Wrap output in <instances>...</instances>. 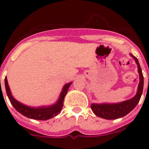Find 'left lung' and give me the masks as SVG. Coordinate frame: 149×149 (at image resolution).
<instances>
[{
  "instance_id": "8db88e82",
  "label": "left lung",
  "mask_w": 149,
  "mask_h": 149,
  "mask_svg": "<svg viewBox=\"0 0 149 149\" xmlns=\"http://www.w3.org/2000/svg\"><path fill=\"white\" fill-rule=\"evenodd\" d=\"M132 57L135 59L138 65V70L140 76V82L138 88L137 94L134 97L129 100L118 104H91V108L94 114L100 118L107 120H115L125 116L130 111L133 110L139 103L143 88V76L138 59L132 54Z\"/></svg>"
}]
</instances>
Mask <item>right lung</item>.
<instances>
[{
	"label": "right lung",
	"mask_w": 149,
	"mask_h": 149,
	"mask_svg": "<svg viewBox=\"0 0 149 149\" xmlns=\"http://www.w3.org/2000/svg\"><path fill=\"white\" fill-rule=\"evenodd\" d=\"M71 84L72 82H70V83L65 84L63 88L61 91L59 100L56 104L49 107L34 108L26 106L23 104L19 102L17 100L13 98V96L11 95V93H10L6 76L5 77V86L7 95H8V99H9L10 103L13 105V107L22 115H24L29 118H31V119L40 120H46L50 119V118H53V117L56 116L58 114H59L63 106L64 98H65V94H67L69 87L71 85Z\"/></svg>",
	"instance_id": "add662e5"
}]
</instances>
